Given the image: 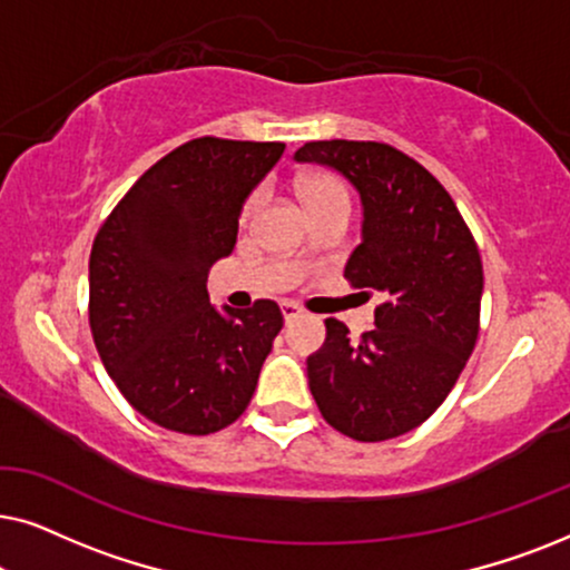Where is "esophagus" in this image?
<instances>
[{
  "instance_id": "34e87169",
  "label": "esophagus",
  "mask_w": 570,
  "mask_h": 570,
  "mask_svg": "<svg viewBox=\"0 0 570 570\" xmlns=\"http://www.w3.org/2000/svg\"><path fill=\"white\" fill-rule=\"evenodd\" d=\"M279 308H283L285 322H293V318L303 316V308L298 306V303H293V301H283V303H279Z\"/></svg>"
}]
</instances>
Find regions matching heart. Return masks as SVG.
Returning <instances> with one entry per match:
<instances>
[{"label":"heart","mask_w":570,"mask_h":570,"mask_svg":"<svg viewBox=\"0 0 570 570\" xmlns=\"http://www.w3.org/2000/svg\"><path fill=\"white\" fill-rule=\"evenodd\" d=\"M301 197H303V202H306V207L311 213V209L332 205V202H347V189L342 186L340 178H334L330 174H316V176L303 178ZM264 199H267V191H264L262 186L248 194V199L244 202V209H240V223H252V217L262 209Z\"/></svg>","instance_id":"1"}]
</instances>
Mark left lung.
<instances>
[{"mask_svg": "<svg viewBox=\"0 0 570 570\" xmlns=\"http://www.w3.org/2000/svg\"><path fill=\"white\" fill-rule=\"evenodd\" d=\"M298 163L340 170L363 202V240L345 277L381 293L376 330L350 340L326 318L308 355V386L326 423L355 441H386L425 423L454 389L480 332L482 262L464 217L431 170L386 142L324 139Z\"/></svg>", "mask_w": 570, "mask_h": 570, "instance_id": "8db88e82", "label": "left lung"}]
</instances>
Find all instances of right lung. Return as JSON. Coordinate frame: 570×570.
<instances>
[{"mask_svg":"<svg viewBox=\"0 0 570 570\" xmlns=\"http://www.w3.org/2000/svg\"><path fill=\"white\" fill-rule=\"evenodd\" d=\"M283 142L191 139L124 194L90 252V332L108 376L139 415L186 435L223 431L252 402L275 301L209 306V267L236 246L240 207Z\"/></svg>","mask_w":570,"mask_h":570,"instance_id":"obj_1","label":"right lung"}]
</instances>
